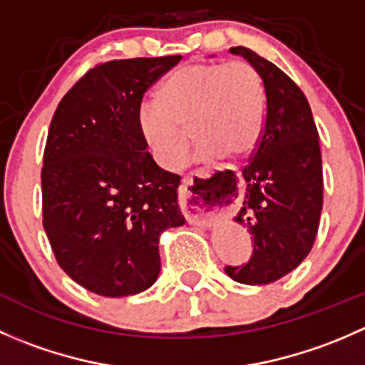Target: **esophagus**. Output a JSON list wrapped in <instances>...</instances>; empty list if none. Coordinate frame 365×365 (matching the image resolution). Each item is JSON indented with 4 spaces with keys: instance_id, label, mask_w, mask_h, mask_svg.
Segmentation results:
<instances>
[{
    "instance_id": "esophagus-1",
    "label": "esophagus",
    "mask_w": 365,
    "mask_h": 365,
    "mask_svg": "<svg viewBox=\"0 0 365 365\" xmlns=\"http://www.w3.org/2000/svg\"><path fill=\"white\" fill-rule=\"evenodd\" d=\"M206 178H208L206 171L192 173L183 178L180 187V203L183 213L190 224L197 226H208L226 210V206H222L219 197L215 196V190L205 183Z\"/></svg>"
}]
</instances>
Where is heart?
<instances>
[{"label":"heart","mask_w":365,"mask_h":365,"mask_svg":"<svg viewBox=\"0 0 365 365\" xmlns=\"http://www.w3.org/2000/svg\"><path fill=\"white\" fill-rule=\"evenodd\" d=\"M153 104L139 109V130L162 168L185 162L192 135L201 160L251 155L263 135L267 91L247 61L187 63L169 73Z\"/></svg>","instance_id":"b5f03b06"}]
</instances>
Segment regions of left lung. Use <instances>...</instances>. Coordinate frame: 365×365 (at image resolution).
<instances>
[{
	"instance_id": "obj_1",
	"label": "left lung",
	"mask_w": 365,
	"mask_h": 365,
	"mask_svg": "<svg viewBox=\"0 0 365 365\" xmlns=\"http://www.w3.org/2000/svg\"><path fill=\"white\" fill-rule=\"evenodd\" d=\"M259 72L267 91L263 135L242 176L245 192L235 222L252 235L251 259L226 267L242 284H270L295 270L314 244L323 208L318 130L300 88L247 47H231Z\"/></svg>"
}]
</instances>
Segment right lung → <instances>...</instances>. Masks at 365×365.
<instances>
[{
	"instance_id": "add662e5",
	"label": "right lung",
	"mask_w": 365,
	"mask_h": 365,
	"mask_svg": "<svg viewBox=\"0 0 365 365\" xmlns=\"http://www.w3.org/2000/svg\"><path fill=\"white\" fill-rule=\"evenodd\" d=\"M182 56L113 60L88 70L54 111L43 150V230L70 279L102 297L148 289L159 237L185 224L180 176L146 152L143 97Z\"/></svg>"
}]
</instances>
